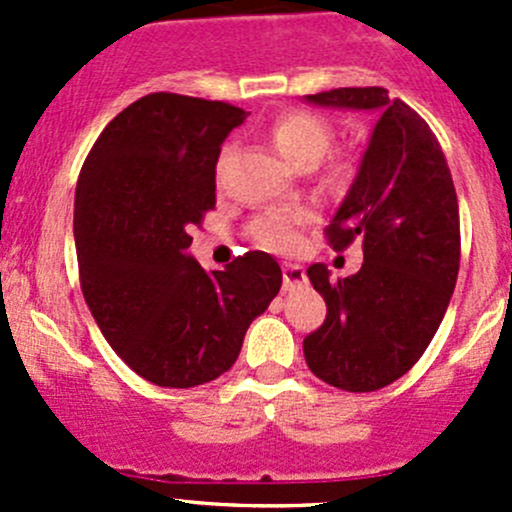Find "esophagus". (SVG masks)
I'll return each mask as SVG.
<instances>
[{
    "mask_svg": "<svg viewBox=\"0 0 512 512\" xmlns=\"http://www.w3.org/2000/svg\"><path fill=\"white\" fill-rule=\"evenodd\" d=\"M282 280H285L287 289H294L299 285L307 282V275H304V267L302 265H292V262H285L282 265Z\"/></svg>",
    "mask_w": 512,
    "mask_h": 512,
    "instance_id": "esophagus-1",
    "label": "esophagus"
}]
</instances>
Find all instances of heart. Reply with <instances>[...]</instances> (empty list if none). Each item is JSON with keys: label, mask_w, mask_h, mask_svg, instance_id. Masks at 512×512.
Segmentation results:
<instances>
[{"label": "heart", "mask_w": 512, "mask_h": 512, "mask_svg": "<svg viewBox=\"0 0 512 512\" xmlns=\"http://www.w3.org/2000/svg\"><path fill=\"white\" fill-rule=\"evenodd\" d=\"M272 148L280 153L287 163L292 165H312L322 158L327 151L329 141H332V128L327 121L309 111H292L280 113L275 121L270 123ZM312 220V213L304 208H275L262 213L260 218L252 223V237L260 242L262 247L272 252H289L297 247L302 230Z\"/></svg>", "instance_id": "obj_1"}]
</instances>
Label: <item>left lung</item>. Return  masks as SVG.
Returning <instances> with one entry per match:
<instances>
[{"label": "left lung", "instance_id": "8db88e82", "mask_svg": "<svg viewBox=\"0 0 512 512\" xmlns=\"http://www.w3.org/2000/svg\"><path fill=\"white\" fill-rule=\"evenodd\" d=\"M309 103L379 116L359 173L324 235L334 250L361 242V270L334 280L307 270L327 319L304 337V359L342 391L401 379L431 344L458 280L461 218L451 170L428 123L381 86L332 89Z\"/></svg>", "mask_w": 512, "mask_h": 512}]
</instances>
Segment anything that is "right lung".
Here are the masks:
<instances>
[{
  "label": "right lung",
  "mask_w": 512,
  "mask_h": 512,
  "mask_svg": "<svg viewBox=\"0 0 512 512\" xmlns=\"http://www.w3.org/2000/svg\"><path fill=\"white\" fill-rule=\"evenodd\" d=\"M245 111L148 94L123 108L84 160L74 237L84 299L113 352L168 389L208 384L235 364L247 327L282 287L252 250L205 272L190 230L215 208V165Z\"/></svg>",
  "instance_id": "1"
}]
</instances>
